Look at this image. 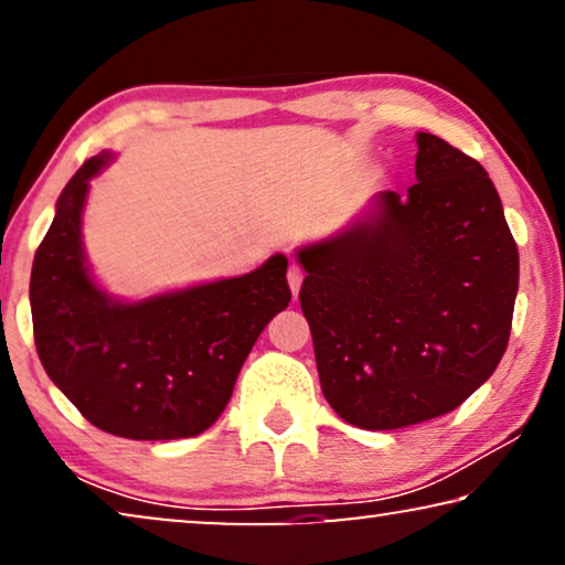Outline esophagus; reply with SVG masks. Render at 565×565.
I'll return each mask as SVG.
<instances>
[{"label": "esophagus", "instance_id": "obj_1", "mask_svg": "<svg viewBox=\"0 0 565 565\" xmlns=\"http://www.w3.org/2000/svg\"><path fill=\"white\" fill-rule=\"evenodd\" d=\"M288 282H290L292 296H298L300 285H303V269H300L298 265H290V269H288Z\"/></svg>", "mask_w": 565, "mask_h": 565}]
</instances>
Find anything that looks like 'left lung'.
<instances>
[{"label": "left lung", "mask_w": 565, "mask_h": 565, "mask_svg": "<svg viewBox=\"0 0 565 565\" xmlns=\"http://www.w3.org/2000/svg\"><path fill=\"white\" fill-rule=\"evenodd\" d=\"M408 195L300 246V308L323 398L360 429H401L458 408L507 350L520 254L486 169L416 134Z\"/></svg>", "instance_id": "obj_1"}]
</instances>
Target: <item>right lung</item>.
<instances>
[{
    "label": "right lung",
    "instance_id": "add662e5",
    "mask_svg": "<svg viewBox=\"0 0 565 565\" xmlns=\"http://www.w3.org/2000/svg\"><path fill=\"white\" fill-rule=\"evenodd\" d=\"M110 161H84L56 203L30 275L35 350L87 422L126 439L195 437L226 408L246 354L290 303L288 259L249 275L138 303L107 296L82 249L89 180Z\"/></svg>",
    "mask_w": 565,
    "mask_h": 565
}]
</instances>
